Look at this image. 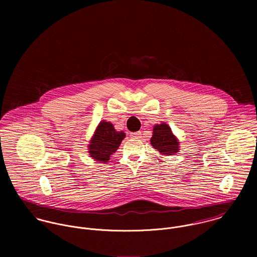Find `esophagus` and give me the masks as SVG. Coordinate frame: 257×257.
<instances>
[{
	"label": "esophagus",
	"instance_id": "34e87169",
	"mask_svg": "<svg viewBox=\"0 0 257 257\" xmlns=\"http://www.w3.org/2000/svg\"><path fill=\"white\" fill-rule=\"evenodd\" d=\"M131 138L134 140H139L142 138V132H137V133H133L131 134Z\"/></svg>",
	"mask_w": 257,
	"mask_h": 257
}]
</instances>
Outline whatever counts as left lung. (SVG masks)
<instances>
[{
    "label": "left lung",
    "instance_id": "8db88e82",
    "mask_svg": "<svg viewBox=\"0 0 257 257\" xmlns=\"http://www.w3.org/2000/svg\"><path fill=\"white\" fill-rule=\"evenodd\" d=\"M150 139L151 146L157 149L162 155H173L179 151V141L173 135L170 126L162 122L153 126V133Z\"/></svg>",
    "mask_w": 257,
    "mask_h": 257
}]
</instances>
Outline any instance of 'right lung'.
I'll return each instance as SVG.
<instances>
[{
    "label": "right lung",
    "mask_w": 257,
    "mask_h": 257,
    "mask_svg": "<svg viewBox=\"0 0 257 257\" xmlns=\"http://www.w3.org/2000/svg\"><path fill=\"white\" fill-rule=\"evenodd\" d=\"M124 138L123 132H116L111 122L102 120L88 146L89 155L96 161L108 162L110 155L116 151Z\"/></svg>",
    "instance_id": "obj_1"
}]
</instances>
